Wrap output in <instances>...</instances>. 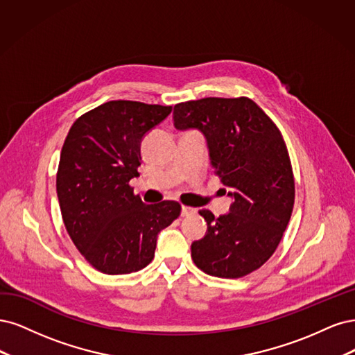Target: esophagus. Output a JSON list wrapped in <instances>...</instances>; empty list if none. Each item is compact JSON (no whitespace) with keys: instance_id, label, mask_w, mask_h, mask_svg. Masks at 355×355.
Segmentation results:
<instances>
[{"instance_id":"obj_1","label":"esophagus","mask_w":355,"mask_h":355,"mask_svg":"<svg viewBox=\"0 0 355 355\" xmlns=\"http://www.w3.org/2000/svg\"><path fill=\"white\" fill-rule=\"evenodd\" d=\"M193 214H196V209H194V208L181 207V216H189V215H193Z\"/></svg>"}]
</instances>
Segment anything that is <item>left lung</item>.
I'll list each match as a JSON object with an SVG mask.
<instances>
[{"mask_svg":"<svg viewBox=\"0 0 355 355\" xmlns=\"http://www.w3.org/2000/svg\"><path fill=\"white\" fill-rule=\"evenodd\" d=\"M174 125L205 135L211 165L233 199L218 218L199 212L208 230L191 243L194 264L209 276L243 277L274 254L292 215L295 181L282 132L248 97L178 103Z\"/></svg>","mask_w":355,"mask_h":355,"instance_id":"left-lung-1","label":"left lung"}]
</instances>
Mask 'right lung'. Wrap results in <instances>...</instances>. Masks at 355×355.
<instances>
[{
  "label": "right lung",
  "instance_id": "right-lung-1",
  "mask_svg": "<svg viewBox=\"0 0 355 355\" xmlns=\"http://www.w3.org/2000/svg\"><path fill=\"white\" fill-rule=\"evenodd\" d=\"M173 106L107 101L78 118L57 171V198L72 242L96 270L128 274L148 266L157 234L181 212L174 200L146 205L130 181L139 177L144 135Z\"/></svg>",
  "mask_w": 355,
  "mask_h": 355
}]
</instances>
